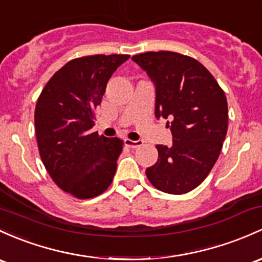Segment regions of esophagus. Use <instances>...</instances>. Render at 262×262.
Listing matches in <instances>:
<instances>
[{"label":"esophagus","instance_id":"obj_1","mask_svg":"<svg viewBox=\"0 0 262 262\" xmlns=\"http://www.w3.org/2000/svg\"><path fill=\"white\" fill-rule=\"evenodd\" d=\"M142 141H134V140H130V139H126L125 140V145L127 146V147H131V148H137L140 147V146H142Z\"/></svg>","mask_w":262,"mask_h":262}]
</instances>
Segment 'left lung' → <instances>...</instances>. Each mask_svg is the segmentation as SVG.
Here are the masks:
<instances>
[{"instance_id":"left-lung-1","label":"left lung","mask_w":262,"mask_h":262,"mask_svg":"<svg viewBox=\"0 0 262 262\" xmlns=\"http://www.w3.org/2000/svg\"><path fill=\"white\" fill-rule=\"evenodd\" d=\"M132 60L156 86V117L167 122L171 147L156 145L159 159L146 168L154 187L182 195L206 179L220 156L227 132V100L209 70L190 56L171 51L145 52Z\"/></svg>"}]
</instances>
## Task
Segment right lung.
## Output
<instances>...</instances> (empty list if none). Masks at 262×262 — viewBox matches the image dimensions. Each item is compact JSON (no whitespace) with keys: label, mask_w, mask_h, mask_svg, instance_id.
Returning <instances> with one entry per match:
<instances>
[{"label":"right lung","mask_w":262,"mask_h":262,"mask_svg":"<svg viewBox=\"0 0 262 262\" xmlns=\"http://www.w3.org/2000/svg\"><path fill=\"white\" fill-rule=\"evenodd\" d=\"M130 55L75 58L52 76L38 96L35 131L47 172L76 199L96 198L114 180L123 141L92 132L111 75Z\"/></svg>","instance_id":"add662e5"}]
</instances>
